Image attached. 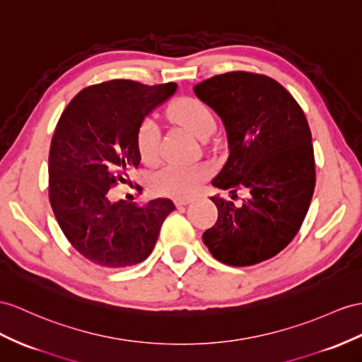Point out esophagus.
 <instances>
[{
    "label": "esophagus",
    "mask_w": 362,
    "mask_h": 362,
    "mask_svg": "<svg viewBox=\"0 0 362 362\" xmlns=\"http://www.w3.org/2000/svg\"><path fill=\"white\" fill-rule=\"evenodd\" d=\"M188 203H191V199H189V197H179V199H174V205L177 206V208L187 206Z\"/></svg>",
    "instance_id": "34e87169"
}]
</instances>
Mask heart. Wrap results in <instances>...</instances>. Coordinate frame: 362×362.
I'll list each match as a JSON object with an SVG mask.
<instances>
[{
    "label": "heart",
    "instance_id": "heart-1",
    "mask_svg": "<svg viewBox=\"0 0 362 362\" xmlns=\"http://www.w3.org/2000/svg\"><path fill=\"white\" fill-rule=\"evenodd\" d=\"M170 116L199 139H208L217 128L214 111L197 98L182 96L170 108ZM136 150L141 160L151 165L159 157V129L151 120H145L137 128ZM208 173L202 166L170 165L154 175L153 185L159 194L171 197H187L196 192L206 180Z\"/></svg>",
    "mask_w": 362,
    "mask_h": 362
}]
</instances>
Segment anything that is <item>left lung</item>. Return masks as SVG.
I'll list each match as a JSON object with an SVG mask.
<instances>
[{
	"label": "left lung",
	"mask_w": 362,
	"mask_h": 362,
	"mask_svg": "<svg viewBox=\"0 0 362 362\" xmlns=\"http://www.w3.org/2000/svg\"><path fill=\"white\" fill-rule=\"evenodd\" d=\"M221 117L229 157L214 187L249 197L237 208L217 196L216 225L203 233L212 257L254 266L289 245L308 214L315 189L312 134L298 102L281 84L252 71H229L192 87Z\"/></svg>",
	"instance_id": "8db88e82"
}]
</instances>
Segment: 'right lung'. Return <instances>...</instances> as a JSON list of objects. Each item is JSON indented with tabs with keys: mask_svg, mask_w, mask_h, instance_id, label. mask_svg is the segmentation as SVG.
<instances>
[{
	"mask_svg": "<svg viewBox=\"0 0 362 362\" xmlns=\"http://www.w3.org/2000/svg\"><path fill=\"white\" fill-rule=\"evenodd\" d=\"M177 88L113 79L81 90L57 124L49 154V199L58 225L88 262L125 267L151 254L170 199L145 205L111 200L110 189L129 183L141 157L136 133L150 111ZM137 191L142 188L136 185Z\"/></svg>",
	"mask_w": 362,
	"mask_h": 362,
	"instance_id": "add662e5",
	"label": "right lung"
}]
</instances>
